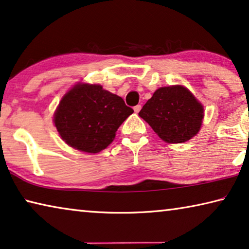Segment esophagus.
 Instances as JSON below:
<instances>
[{"label": "esophagus", "mask_w": 249, "mask_h": 249, "mask_svg": "<svg viewBox=\"0 0 249 249\" xmlns=\"http://www.w3.org/2000/svg\"><path fill=\"white\" fill-rule=\"evenodd\" d=\"M133 110H135V112L136 113H138L141 110V106L140 105H138V106H136V107H133Z\"/></svg>", "instance_id": "1"}]
</instances>
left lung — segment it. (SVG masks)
<instances>
[{
    "mask_svg": "<svg viewBox=\"0 0 249 249\" xmlns=\"http://www.w3.org/2000/svg\"><path fill=\"white\" fill-rule=\"evenodd\" d=\"M139 116L160 139L181 143L199 132L204 107L185 87H161L142 107Z\"/></svg>",
    "mask_w": 249,
    "mask_h": 249,
    "instance_id": "8db88e82",
    "label": "left lung"
}]
</instances>
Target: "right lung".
I'll list each match as a JSON object with an SVG mask.
<instances>
[{
  "label": "right lung",
  "mask_w": 249,
  "mask_h": 249,
  "mask_svg": "<svg viewBox=\"0 0 249 249\" xmlns=\"http://www.w3.org/2000/svg\"><path fill=\"white\" fill-rule=\"evenodd\" d=\"M132 112L124 99L100 85L78 83L61 99L53 122L69 146L97 154L112 142L118 128Z\"/></svg>",
  "instance_id": "obj_1"
}]
</instances>
